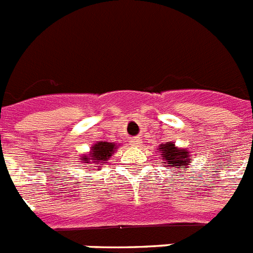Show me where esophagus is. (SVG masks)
I'll use <instances>...</instances> for the list:
<instances>
[{"instance_id": "34e87169", "label": "esophagus", "mask_w": 253, "mask_h": 253, "mask_svg": "<svg viewBox=\"0 0 253 253\" xmlns=\"http://www.w3.org/2000/svg\"><path fill=\"white\" fill-rule=\"evenodd\" d=\"M130 144L133 146H139L140 144H141V139H139V137H132V139L130 140Z\"/></svg>"}]
</instances>
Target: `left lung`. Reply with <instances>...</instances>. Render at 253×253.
<instances>
[{"instance_id": "obj_1", "label": "left lung", "mask_w": 253, "mask_h": 253, "mask_svg": "<svg viewBox=\"0 0 253 253\" xmlns=\"http://www.w3.org/2000/svg\"><path fill=\"white\" fill-rule=\"evenodd\" d=\"M159 152L162 153L161 154L162 163H166L167 167H186L189 165V161H190L189 152L184 149H177L173 143L161 145Z\"/></svg>"}]
</instances>
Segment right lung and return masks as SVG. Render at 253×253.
Listing matches in <instances>:
<instances>
[{"label": "right lung", "mask_w": 253, "mask_h": 253, "mask_svg": "<svg viewBox=\"0 0 253 253\" xmlns=\"http://www.w3.org/2000/svg\"><path fill=\"white\" fill-rule=\"evenodd\" d=\"M117 148H114V144L107 143V141H101V143L95 144L91 150L92 152L88 154V156H84V159H81L84 163L88 165V169H92V165H103L105 163V161L112 157V154L114 153Z\"/></svg>", "instance_id": "add662e5"}]
</instances>
